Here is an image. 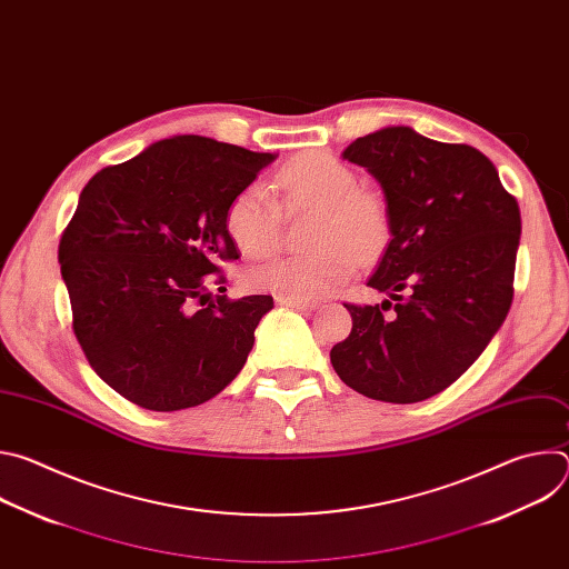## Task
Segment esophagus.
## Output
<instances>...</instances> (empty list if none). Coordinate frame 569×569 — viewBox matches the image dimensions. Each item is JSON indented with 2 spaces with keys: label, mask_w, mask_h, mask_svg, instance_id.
<instances>
[{
  "label": "esophagus",
  "mask_w": 569,
  "mask_h": 569,
  "mask_svg": "<svg viewBox=\"0 0 569 569\" xmlns=\"http://www.w3.org/2000/svg\"><path fill=\"white\" fill-rule=\"evenodd\" d=\"M277 303H279V306H290V308H297V310H315V308H317L315 301L295 299V297H277Z\"/></svg>",
  "instance_id": "obj_1"
}]
</instances>
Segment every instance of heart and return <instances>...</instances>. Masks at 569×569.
<instances>
[{
  "label": "heart",
  "instance_id": "1",
  "mask_svg": "<svg viewBox=\"0 0 569 569\" xmlns=\"http://www.w3.org/2000/svg\"><path fill=\"white\" fill-rule=\"evenodd\" d=\"M358 173L331 152L310 150L277 173L274 189L286 209H317L312 252L279 257L248 270L246 286L279 297L319 299L336 292L360 266L387 246L389 209L378 191L358 187ZM279 202L261 182L236 191L224 207L222 227L233 248L261 259L279 246Z\"/></svg>",
  "mask_w": 569,
  "mask_h": 569
}]
</instances>
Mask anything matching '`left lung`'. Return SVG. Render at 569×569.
Instances as JSON below:
<instances>
[{
  "label": "left lung",
  "instance_id": "obj_1",
  "mask_svg": "<svg viewBox=\"0 0 569 569\" xmlns=\"http://www.w3.org/2000/svg\"><path fill=\"white\" fill-rule=\"evenodd\" d=\"M345 159L385 191L391 240L367 286L392 301L345 303L353 329L331 365L367 398L419 402L450 387L502 327L520 207L483 152L405 126L356 139Z\"/></svg>",
  "mask_w": 569,
  "mask_h": 569
}]
</instances>
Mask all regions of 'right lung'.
Returning a JSON list of instances; mask_svg holds the SVG:
<instances>
[{
    "mask_svg": "<svg viewBox=\"0 0 569 569\" xmlns=\"http://www.w3.org/2000/svg\"><path fill=\"white\" fill-rule=\"evenodd\" d=\"M272 159L182 134L106 167L80 193L58 246L71 329L99 378L139 408H196L246 365L274 301L211 286L238 259L224 207Z\"/></svg>",
    "mask_w": 569,
    "mask_h": 569,
    "instance_id": "add662e5",
    "label": "right lung"
}]
</instances>
